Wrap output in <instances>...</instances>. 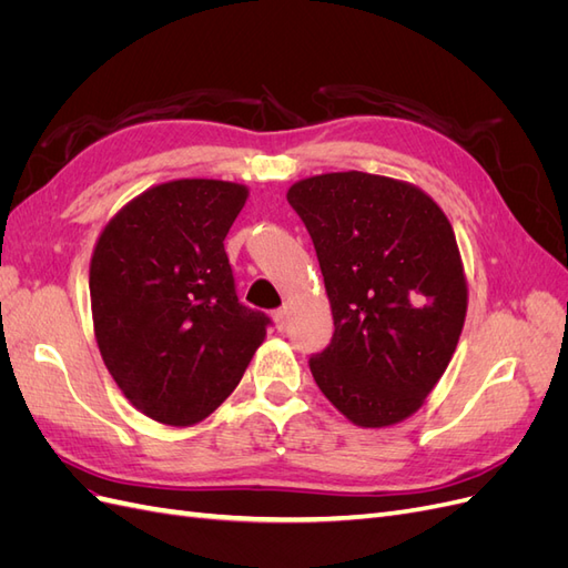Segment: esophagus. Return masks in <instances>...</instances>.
Here are the masks:
<instances>
[{"instance_id": "1", "label": "esophagus", "mask_w": 568, "mask_h": 568, "mask_svg": "<svg viewBox=\"0 0 568 568\" xmlns=\"http://www.w3.org/2000/svg\"><path fill=\"white\" fill-rule=\"evenodd\" d=\"M274 324H277V329L284 332L286 324H288V307H280V311H274Z\"/></svg>"}]
</instances>
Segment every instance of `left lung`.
<instances>
[{
  "mask_svg": "<svg viewBox=\"0 0 568 568\" xmlns=\"http://www.w3.org/2000/svg\"><path fill=\"white\" fill-rule=\"evenodd\" d=\"M286 199L313 239L334 315L332 343L311 357L320 390L357 426L407 419L467 317L453 225L415 184L357 170L301 180Z\"/></svg>",
  "mask_w": 568,
  "mask_h": 568,
  "instance_id": "8db88e82",
  "label": "left lung"
}]
</instances>
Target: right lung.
<instances>
[{"label": "right lung", "mask_w": 568, "mask_h": 568, "mask_svg": "<svg viewBox=\"0 0 568 568\" xmlns=\"http://www.w3.org/2000/svg\"><path fill=\"white\" fill-rule=\"evenodd\" d=\"M244 184L173 180L132 199L90 263L94 336L125 398L146 417L192 426L242 382L270 317L239 303L225 236Z\"/></svg>", "instance_id": "obj_1"}]
</instances>
